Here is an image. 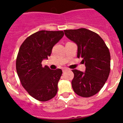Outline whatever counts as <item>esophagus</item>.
<instances>
[{
    "instance_id": "obj_1",
    "label": "esophagus",
    "mask_w": 123,
    "mask_h": 123,
    "mask_svg": "<svg viewBox=\"0 0 123 123\" xmlns=\"http://www.w3.org/2000/svg\"><path fill=\"white\" fill-rule=\"evenodd\" d=\"M67 68H63V72H65V71H67Z\"/></svg>"
}]
</instances>
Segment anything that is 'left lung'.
<instances>
[{"mask_svg": "<svg viewBox=\"0 0 123 123\" xmlns=\"http://www.w3.org/2000/svg\"><path fill=\"white\" fill-rule=\"evenodd\" d=\"M65 36L78 45V58H82L86 71L73 69L71 84L74 92L82 97H90L99 92L110 71V54L98 34L86 28L65 30Z\"/></svg>", "mask_w": 123, "mask_h": 123, "instance_id": "8db88e82", "label": "left lung"}]
</instances>
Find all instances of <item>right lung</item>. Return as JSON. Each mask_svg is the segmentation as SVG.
I'll return each mask as SVG.
<instances>
[{
	"instance_id": "1",
	"label": "right lung",
	"mask_w": 123,
	"mask_h": 123,
	"mask_svg": "<svg viewBox=\"0 0 123 123\" xmlns=\"http://www.w3.org/2000/svg\"><path fill=\"white\" fill-rule=\"evenodd\" d=\"M63 36L62 31L42 30L28 37L20 46L16 60L17 74L23 87L37 100L48 101L57 93L62 70L43 67L41 63L50 56L53 47Z\"/></svg>"
}]
</instances>
